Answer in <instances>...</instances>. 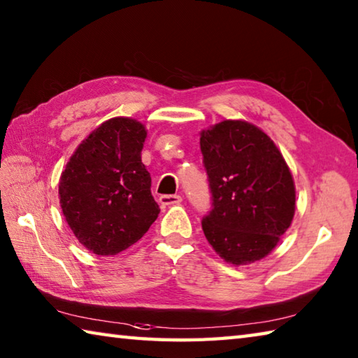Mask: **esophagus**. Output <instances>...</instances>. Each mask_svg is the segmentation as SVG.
<instances>
[{"label": "esophagus", "mask_w": 358, "mask_h": 358, "mask_svg": "<svg viewBox=\"0 0 358 358\" xmlns=\"http://www.w3.org/2000/svg\"><path fill=\"white\" fill-rule=\"evenodd\" d=\"M159 202H160L162 207L176 206V204H180L182 198L179 196V194H162V196L159 198Z\"/></svg>", "instance_id": "34e87169"}]
</instances>
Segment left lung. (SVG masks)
Segmentation results:
<instances>
[{
  "label": "left lung",
  "mask_w": 358,
  "mask_h": 358,
  "mask_svg": "<svg viewBox=\"0 0 358 358\" xmlns=\"http://www.w3.org/2000/svg\"><path fill=\"white\" fill-rule=\"evenodd\" d=\"M199 143L213 201L202 220L208 245L234 266L262 260L294 217L296 188L284 156L245 120H222L201 131Z\"/></svg>",
  "instance_id": "obj_1"
}]
</instances>
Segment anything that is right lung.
Instances as JSON below:
<instances>
[{"label": "right lung", "mask_w": 358, "mask_h": 358, "mask_svg": "<svg viewBox=\"0 0 358 358\" xmlns=\"http://www.w3.org/2000/svg\"><path fill=\"white\" fill-rule=\"evenodd\" d=\"M146 136L145 124L137 120H107L80 141L60 174L65 221L93 254H120L159 217L151 176L141 162Z\"/></svg>", "instance_id": "right-lung-1"}]
</instances>
